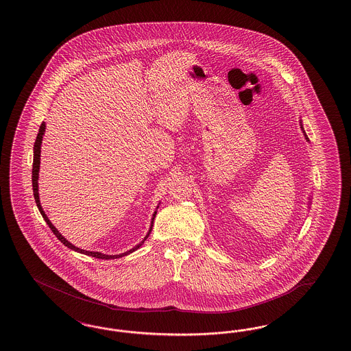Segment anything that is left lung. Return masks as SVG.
Returning <instances> with one entry per match:
<instances>
[{"label":"left lung","mask_w":351,"mask_h":351,"mask_svg":"<svg viewBox=\"0 0 351 351\" xmlns=\"http://www.w3.org/2000/svg\"><path fill=\"white\" fill-rule=\"evenodd\" d=\"M300 128H302V130H303V133H304V137H306V140L309 141L308 137H307V134H306V132H304V128H303V125H302V120H300ZM309 204H311V198H309Z\"/></svg>","instance_id":"obj_1"}]
</instances>
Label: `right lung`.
<instances>
[{"label": "right lung", "mask_w": 351, "mask_h": 351, "mask_svg": "<svg viewBox=\"0 0 351 351\" xmlns=\"http://www.w3.org/2000/svg\"><path fill=\"white\" fill-rule=\"evenodd\" d=\"M44 132H45V123H42V125H40V129H39V133H38V137H36V141H35V145H34V163H32V191H34V197H35V202H36V206H38V209L40 211V214L43 215V218H44V221L47 222V225L49 226V228L53 231V234L56 235L57 239L65 245V247H68V248H71L73 251H75V252L84 253V254H87V256H93V257H95V258H101V260H113V258H120V257H123V256H126V254H130L132 252H134V251H137L138 248H140L141 245L143 244V241L146 240V239L149 238V235H150V232H152V230H153V225H154V219L155 215H156V210L154 211V214H153V218H152V225H150V228H149V231H147V234H146V237L143 238V240L138 243L136 247H133L132 250H129V251H126L124 253H120V254H104V253L101 252H90V251H84V250H81V248H78V247H75V245H73L71 241H68L66 239L64 238L60 232H58V230H57L55 226L52 225V222L48 219V217H47V214L44 213L43 210L42 205H40V198H39V169H40V149H42V141L43 136H44ZM159 208V205L156 206V209Z\"/></svg>", "instance_id": "obj_1"}]
</instances>
